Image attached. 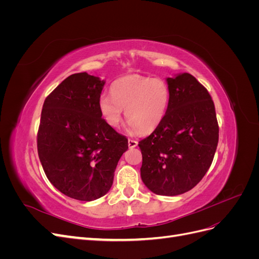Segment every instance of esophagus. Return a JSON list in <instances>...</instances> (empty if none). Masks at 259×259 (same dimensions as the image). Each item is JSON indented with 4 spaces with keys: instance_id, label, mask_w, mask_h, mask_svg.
<instances>
[{
    "instance_id": "esophagus-1",
    "label": "esophagus",
    "mask_w": 259,
    "mask_h": 259,
    "mask_svg": "<svg viewBox=\"0 0 259 259\" xmlns=\"http://www.w3.org/2000/svg\"><path fill=\"white\" fill-rule=\"evenodd\" d=\"M137 145H138V142H137V140H134V139H128V148L133 149V148L137 147Z\"/></svg>"
}]
</instances>
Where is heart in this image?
I'll list each match as a JSON object with an SVG mask.
<instances>
[{
	"label": "heart",
	"mask_w": 259,
	"mask_h": 259,
	"mask_svg": "<svg viewBox=\"0 0 259 259\" xmlns=\"http://www.w3.org/2000/svg\"><path fill=\"white\" fill-rule=\"evenodd\" d=\"M169 97L168 85L160 77L128 75L112 83L110 96L101 95L98 107L109 127L119 126L122 110H125L128 134H134L138 128L143 133H150L165 116Z\"/></svg>",
	"instance_id": "obj_1"
}]
</instances>
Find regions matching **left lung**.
I'll list each match as a JSON object with an SVG mask.
<instances>
[{
  "label": "left lung",
  "instance_id": "left-lung-1",
  "mask_svg": "<svg viewBox=\"0 0 259 259\" xmlns=\"http://www.w3.org/2000/svg\"><path fill=\"white\" fill-rule=\"evenodd\" d=\"M170 97L164 119L140 140L142 180L159 195L191 190L208 170L218 144L215 106L207 90L189 73L166 79Z\"/></svg>",
  "mask_w": 259,
  "mask_h": 259
}]
</instances>
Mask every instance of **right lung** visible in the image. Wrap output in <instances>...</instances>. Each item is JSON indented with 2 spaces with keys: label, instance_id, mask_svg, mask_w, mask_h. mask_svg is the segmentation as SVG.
I'll use <instances>...</instances> for the list:
<instances>
[{
  "label": "right lung",
  "instance_id": "1",
  "mask_svg": "<svg viewBox=\"0 0 259 259\" xmlns=\"http://www.w3.org/2000/svg\"><path fill=\"white\" fill-rule=\"evenodd\" d=\"M105 81L74 73L46 97L37 132V152L46 177L69 198L94 201L110 190L114 170L128 149L109 127L98 107Z\"/></svg>",
  "mask_w": 259,
  "mask_h": 259
}]
</instances>
